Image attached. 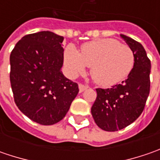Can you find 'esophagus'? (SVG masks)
<instances>
[{
	"instance_id": "34e87169",
	"label": "esophagus",
	"mask_w": 160,
	"mask_h": 160,
	"mask_svg": "<svg viewBox=\"0 0 160 160\" xmlns=\"http://www.w3.org/2000/svg\"><path fill=\"white\" fill-rule=\"evenodd\" d=\"M87 88H88L87 85H84L83 83H80V84H79V92H83V91H85Z\"/></svg>"
}]
</instances>
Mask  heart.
Segmentation results:
<instances>
[{
  "instance_id": "b5f03b06",
  "label": "heart",
  "mask_w": 160,
  "mask_h": 160,
  "mask_svg": "<svg viewBox=\"0 0 160 160\" xmlns=\"http://www.w3.org/2000/svg\"><path fill=\"white\" fill-rule=\"evenodd\" d=\"M64 61L71 76L82 74L90 67L92 80L101 86L109 87L129 76L134 66V54L128 45L108 38L83 43L80 52L68 46L65 50Z\"/></svg>"
}]
</instances>
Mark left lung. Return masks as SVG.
<instances>
[{
  "label": "left lung",
  "instance_id": "8db88e82",
  "mask_svg": "<svg viewBox=\"0 0 160 160\" xmlns=\"http://www.w3.org/2000/svg\"><path fill=\"white\" fill-rule=\"evenodd\" d=\"M126 41L134 54V66L127 79L108 89H96L97 97L91 112L96 125L104 131L115 132L140 117L150 93L151 60L143 46L125 34Z\"/></svg>",
  "mask_w": 160,
  "mask_h": 160
}]
</instances>
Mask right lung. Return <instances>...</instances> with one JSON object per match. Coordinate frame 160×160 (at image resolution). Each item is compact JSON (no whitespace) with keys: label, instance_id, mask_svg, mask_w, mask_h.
<instances>
[{"label":"right lung","instance_id":"right-lung-1","mask_svg":"<svg viewBox=\"0 0 160 160\" xmlns=\"http://www.w3.org/2000/svg\"><path fill=\"white\" fill-rule=\"evenodd\" d=\"M63 36L50 31L27 34L10 53L9 79L16 105L34 122L51 126L64 118L79 92L64 77Z\"/></svg>","mask_w":160,"mask_h":160}]
</instances>
